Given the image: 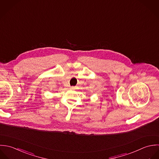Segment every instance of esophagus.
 Wrapping results in <instances>:
<instances>
[{"label": "esophagus", "instance_id": "1", "mask_svg": "<svg viewBox=\"0 0 159 159\" xmlns=\"http://www.w3.org/2000/svg\"><path fill=\"white\" fill-rule=\"evenodd\" d=\"M75 89V87H70V89H72V90H74Z\"/></svg>", "mask_w": 159, "mask_h": 159}]
</instances>
